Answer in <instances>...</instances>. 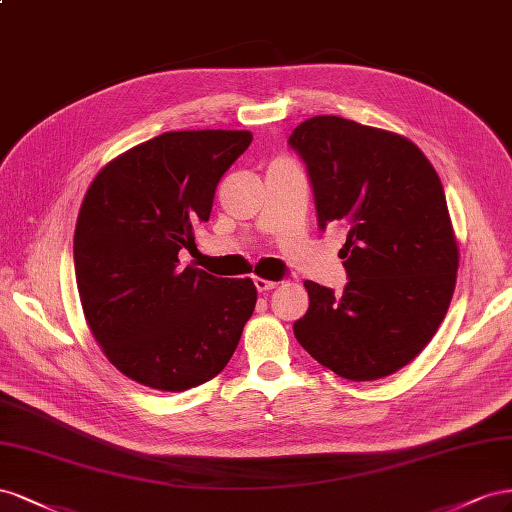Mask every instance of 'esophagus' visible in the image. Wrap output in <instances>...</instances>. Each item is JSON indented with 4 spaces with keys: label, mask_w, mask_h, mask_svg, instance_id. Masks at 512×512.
I'll use <instances>...</instances> for the list:
<instances>
[{
    "label": "esophagus",
    "mask_w": 512,
    "mask_h": 512,
    "mask_svg": "<svg viewBox=\"0 0 512 512\" xmlns=\"http://www.w3.org/2000/svg\"><path fill=\"white\" fill-rule=\"evenodd\" d=\"M276 285H279V283L268 281V279H259V276L255 279V287H257L259 294H266V291H272Z\"/></svg>",
    "instance_id": "1"
}]
</instances>
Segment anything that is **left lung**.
Segmentation results:
<instances>
[{
	"label": "left lung",
	"instance_id": "left-lung-1",
	"mask_svg": "<svg viewBox=\"0 0 512 512\" xmlns=\"http://www.w3.org/2000/svg\"><path fill=\"white\" fill-rule=\"evenodd\" d=\"M319 227L341 223L349 283L341 296L306 281L309 311L294 324L319 364L352 382L410 364L446 317L459 246L444 186L416 143L337 115L296 126Z\"/></svg>",
	"mask_w": 512,
	"mask_h": 512
}]
</instances>
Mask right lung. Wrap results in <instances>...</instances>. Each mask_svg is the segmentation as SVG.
Instances as JSON below:
<instances>
[{
	"instance_id": "obj_1",
	"label": "right lung",
	"mask_w": 512,
	"mask_h": 512,
	"mask_svg": "<svg viewBox=\"0 0 512 512\" xmlns=\"http://www.w3.org/2000/svg\"><path fill=\"white\" fill-rule=\"evenodd\" d=\"M248 130L163 133L113 158L83 197L75 227L79 298L115 369L182 392L221 373L255 311L251 279L180 266L208 223L216 184L246 152Z\"/></svg>"
}]
</instances>
